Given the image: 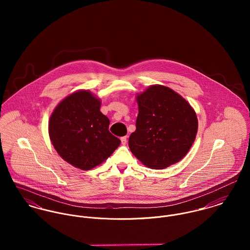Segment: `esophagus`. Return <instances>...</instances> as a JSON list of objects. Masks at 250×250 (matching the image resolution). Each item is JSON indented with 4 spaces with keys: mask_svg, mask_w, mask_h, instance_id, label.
<instances>
[{
    "mask_svg": "<svg viewBox=\"0 0 250 250\" xmlns=\"http://www.w3.org/2000/svg\"><path fill=\"white\" fill-rule=\"evenodd\" d=\"M121 143H122V145H125L127 143V137H122L121 138Z\"/></svg>",
    "mask_w": 250,
    "mask_h": 250,
    "instance_id": "1",
    "label": "esophagus"
}]
</instances>
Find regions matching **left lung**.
Listing matches in <instances>:
<instances>
[{
	"instance_id": "8db88e82",
	"label": "left lung",
	"mask_w": 250,
	"mask_h": 250,
	"mask_svg": "<svg viewBox=\"0 0 250 250\" xmlns=\"http://www.w3.org/2000/svg\"><path fill=\"white\" fill-rule=\"evenodd\" d=\"M136 131L131 152L149 168L163 169L181 161L190 149L198 128L196 113L174 90L156 84L137 96Z\"/></svg>"
}]
</instances>
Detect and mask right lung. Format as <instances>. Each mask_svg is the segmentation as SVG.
Returning <instances> with one entry per match:
<instances>
[{
    "label": "right lung",
    "instance_id": "1",
    "mask_svg": "<svg viewBox=\"0 0 250 250\" xmlns=\"http://www.w3.org/2000/svg\"><path fill=\"white\" fill-rule=\"evenodd\" d=\"M100 107V100L91 92L80 90L64 98L50 117L49 136L55 149L83 170L105 162L121 143L109 133V119Z\"/></svg>",
    "mask_w": 250,
    "mask_h": 250
}]
</instances>
